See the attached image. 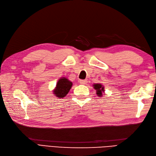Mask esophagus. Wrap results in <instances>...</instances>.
Segmentation results:
<instances>
[{"mask_svg": "<svg viewBox=\"0 0 156 156\" xmlns=\"http://www.w3.org/2000/svg\"><path fill=\"white\" fill-rule=\"evenodd\" d=\"M80 83L81 84H87V80H80Z\"/></svg>", "mask_w": 156, "mask_h": 156, "instance_id": "1", "label": "esophagus"}]
</instances>
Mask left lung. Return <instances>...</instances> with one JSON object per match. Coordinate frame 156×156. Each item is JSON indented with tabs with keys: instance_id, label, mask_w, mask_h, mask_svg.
I'll return each mask as SVG.
<instances>
[{
	"instance_id": "left-lung-1",
	"label": "left lung",
	"mask_w": 156,
	"mask_h": 156,
	"mask_svg": "<svg viewBox=\"0 0 156 156\" xmlns=\"http://www.w3.org/2000/svg\"><path fill=\"white\" fill-rule=\"evenodd\" d=\"M92 87L95 89L96 94L99 97H102V95L105 93V87L104 86L102 85L101 83H97V84H92Z\"/></svg>"
}]
</instances>
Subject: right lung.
Segmentation results:
<instances>
[{
    "label": "right lung",
    "mask_w": 156,
    "mask_h": 156,
    "mask_svg": "<svg viewBox=\"0 0 156 156\" xmlns=\"http://www.w3.org/2000/svg\"><path fill=\"white\" fill-rule=\"evenodd\" d=\"M72 82L67 78L61 77L56 83L55 87L53 90V94L59 98H64L72 87Z\"/></svg>",
    "instance_id": "obj_1"
}]
</instances>
